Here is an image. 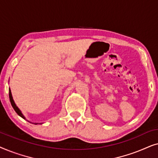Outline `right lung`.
I'll use <instances>...</instances> for the list:
<instances>
[{
    "mask_svg": "<svg viewBox=\"0 0 158 158\" xmlns=\"http://www.w3.org/2000/svg\"><path fill=\"white\" fill-rule=\"evenodd\" d=\"M9 98H10V103H11V106H12V107L14 108V109L15 110V111L16 112L17 114H18L19 116H20L21 118H24V119L27 120V118H26L25 116H23V114H22V112H21V110L19 109V107L17 106L16 103H15L14 101V98H13V96H12L11 90H10V88H9ZM27 121H28V120H27ZM28 122H30V123H32V122H29V121H28ZM32 124H42V123H32Z\"/></svg>",
    "mask_w": 158,
    "mask_h": 158,
    "instance_id": "obj_1",
    "label": "right lung"
}]
</instances>
